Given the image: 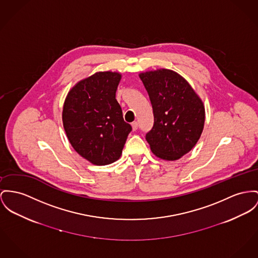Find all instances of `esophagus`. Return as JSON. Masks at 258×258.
Masks as SVG:
<instances>
[{
    "mask_svg": "<svg viewBox=\"0 0 258 258\" xmlns=\"http://www.w3.org/2000/svg\"><path fill=\"white\" fill-rule=\"evenodd\" d=\"M131 125H132V129H133V130H134V131H135V130H137V129H138L137 121H134V122H133V123H132V124H131Z\"/></svg>",
    "mask_w": 258,
    "mask_h": 258,
    "instance_id": "1",
    "label": "esophagus"
}]
</instances>
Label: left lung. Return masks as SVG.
Instances as JSON below:
<instances>
[{
    "label": "left lung",
    "instance_id": "obj_1",
    "mask_svg": "<svg viewBox=\"0 0 258 258\" xmlns=\"http://www.w3.org/2000/svg\"><path fill=\"white\" fill-rule=\"evenodd\" d=\"M153 106L155 122L146 135L153 154L174 161L188 154L200 140L206 121L205 105L179 73L159 69L139 74Z\"/></svg>",
    "mask_w": 258,
    "mask_h": 258
}]
</instances>
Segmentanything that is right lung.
Listing matches in <instances>:
<instances>
[{
  "label": "right lung",
  "mask_w": 258,
  "mask_h": 258,
  "mask_svg": "<svg viewBox=\"0 0 258 258\" xmlns=\"http://www.w3.org/2000/svg\"><path fill=\"white\" fill-rule=\"evenodd\" d=\"M121 77L116 71H98L72 87L63 103L62 123L69 143L95 165L116 161L132 130L115 99Z\"/></svg>",
  "instance_id": "right-lung-1"
}]
</instances>
